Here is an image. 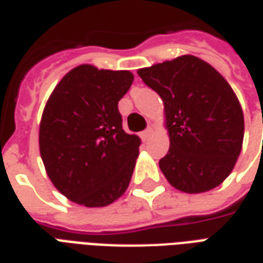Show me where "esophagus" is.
I'll use <instances>...</instances> for the list:
<instances>
[{
    "label": "esophagus",
    "instance_id": "1",
    "mask_svg": "<svg viewBox=\"0 0 263 263\" xmlns=\"http://www.w3.org/2000/svg\"><path fill=\"white\" fill-rule=\"evenodd\" d=\"M151 134H153V129L148 127V129L144 130V132L141 133V137H143V140H148L151 137Z\"/></svg>",
    "mask_w": 263,
    "mask_h": 263
}]
</instances>
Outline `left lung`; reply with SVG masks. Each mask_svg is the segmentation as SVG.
<instances>
[{
	"label": "left lung",
	"instance_id": "8db88e82",
	"mask_svg": "<svg viewBox=\"0 0 263 263\" xmlns=\"http://www.w3.org/2000/svg\"><path fill=\"white\" fill-rule=\"evenodd\" d=\"M164 102L170 150L160 168L185 193L214 189L233 171L244 140V113L224 77L185 54L137 71Z\"/></svg>",
	"mask_w": 263,
	"mask_h": 263
}]
</instances>
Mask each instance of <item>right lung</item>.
I'll return each instance as SVG.
<instances>
[{
  "label": "right lung",
  "mask_w": 263,
  "mask_h": 263,
  "mask_svg": "<svg viewBox=\"0 0 263 263\" xmlns=\"http://www.w3.org/2000/svg\"><path fill=\"white\" fill-rule=\"evenodd\" d=\"M133 80L127 70L81 64L51 92L39 126L40 157L71 202L103 208L129 186L141 141L123 130L118 103Z\"/></svg>",
  "instance_id": "obj_1"
}]
</instances>
